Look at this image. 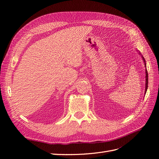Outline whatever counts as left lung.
I'll return each mask as SVG.
<instances>
[{
    "mask_svg": "<svg viewBox=\"0 0 159 159\" xmlns=\"http://www.w3.org/2000/svg\"><path fill=\"white\" fill-rule=\"evenodd\" d=\"M139 55H141L140 52H139ZM141 57H142L143 60V61H144V64H145V67L146 68L147 66H146V61H145V58H144L143 56L142 55H141ZM145 74H146V75H145V94L146 93L147 88H148V72H147V68L145 69Z\"/></svg>",
    "mask_w": 159,
    "mask_h": 159,
    "instance_id": "8db88e82",
    "label": "left lung"
}]
</instances>
